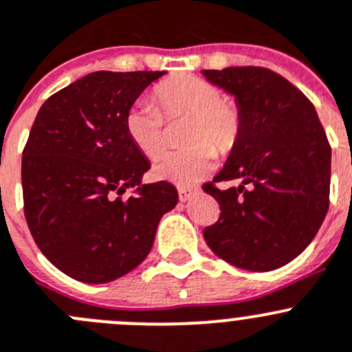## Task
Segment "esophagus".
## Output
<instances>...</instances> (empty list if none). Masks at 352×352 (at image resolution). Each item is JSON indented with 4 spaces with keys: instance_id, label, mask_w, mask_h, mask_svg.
Listing matches in <instances>:
<instances>
[{
    "instance_id": "obj_1",
    "label": "esophagus",
    "mask_w": 352,
    "mask_h": 352,
    "mask_svg": "<svg viewBox=\"0 0 352 352\" xmlns=\"http://www.w3.org/2000/svg\"><path fill=\"white\" fill-rule=\"evenodd\" d=\"M178 193H179V201L188 202L190 199H192L193 195L197 193V188H190V186H179Z\"/></svg>"
}]
</instances>
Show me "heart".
I'll use <instances>...</instances> for the list:
<instances>
[{
  "label": "heart",
  "mask_w": 352,
  "mask_h": 352,
  "mask_svg": "<svg viewBox=\"0 0 352 352\" xmlns=\"http://www.w3.org/2000/svg\"><path fill=\"white\" fill-rule=\"evenodd\" d=\"M159 106L150 99H138L125 113V132L144 157L155 159L166 146L167 118L190 115L183 150L167 151L153 166L157 178L176 185H193L206 178L216 166V148L232 150L241 132L237 106L223 98L218 85L204 78L183 75L155 89Z\"/></svg>",
  "instance_id": "1"
}]
</instances>
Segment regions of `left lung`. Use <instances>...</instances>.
<instances>
[{
    "label": "left lung",
    "mask_w": 352,
    "mask_h": 352,
    "mask_svg": "<svg viewBox=\"0 0 352 352\" xmlns=\"http://www.w3.org/2000/svg\"><path fill=\"white\" fill-rule=\"evenodd\" d=\"M208 82L234 96L239 138L216 181L239 187L206 192L220 220L204 228L216 256L253 272L292 262L311 244L328 211L331 148L312 102L265 67L204 69Z\"/></svg>",
    "instance_id": "obj_1"
}]
</instances>
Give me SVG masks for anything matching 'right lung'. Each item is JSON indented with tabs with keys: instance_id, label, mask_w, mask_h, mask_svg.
<instances>
[{
	"instance_id": "right-lung-1",
	"label": "right lung",
	"mask_w": 352,
	"mask_h": 352,
	"mask_svg": "<svg viewBox=\"0 0 352 352\" xmlns=\"http://www.w3.org/2000/svg\"><path fill=\"white\" fill-rule=\"evenodd\" d=\"M164 75L89 73L48 98L29 132L25 221L41 253L76 281L101 285L136 269L178 204L170 183H143L150 160L125 132V113ZM127 188L135 192L122 199Z\"/></svg>"
}]
</instances>
